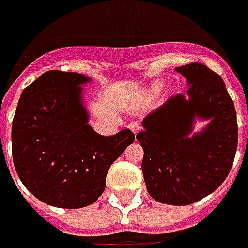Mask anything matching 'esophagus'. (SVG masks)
<instances>
[{
	"instance_id": "34e87169",
	"label": "esophagus",
	"mask_w": 248,
	"mask_h": 248,
	"mask_svg": "<svg viewBox=\"0 0 248 248\" xmlns=\"http://www.w3.org/2000/svg\"><path fill=\"white\" fill-rule=\"evenodd\" d=\"M128 127H129V129H131L133 133H138L139 131L141 129V125H140L139 123H135V121H133V123H131V124H129Z\"/></svg>"
}]
</instances>
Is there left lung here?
Here are the masks:
<instances>
[{"instance_id":"1","label":"left lung","mask_w":248,"mask_h":248,"mask_svg":"<svg viewBox=\"0 0 248 248\" xmlns=\"http://www.w3.org/2000/svg\"><path fill=\"white\" fill-rule=\"evenodd\" d=\"M188 82L145 116L136 135L148 194L157 202L187 205L214 192L228 176L238 147L236 112L222 77L205 65L175 68ZM195 117L212 120L203 133L188 138Z\"/></svg>"}]
</instances>
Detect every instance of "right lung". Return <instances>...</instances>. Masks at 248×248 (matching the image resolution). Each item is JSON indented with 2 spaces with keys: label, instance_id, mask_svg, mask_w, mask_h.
Here are the masks:
<instances>
[{
  "label": "right lung",
  "instance_id": "obj_1",
  "mask_svg": "<svg viewBox=\"0 0 248 248\" xmlns=\"http://www.w3.org/2000/svg\"><path fill=\"white\" fill-rule=\"evenodd\" d=\"M80 73L49 71L22 91L12 125V154L22 184L44 203L81 208L105 189L112 163L135 141L129 129L101 136L88 124Z\"/></svg>",
  "mask_w": 248,
  "mask_h": 248
}]
</instances>
